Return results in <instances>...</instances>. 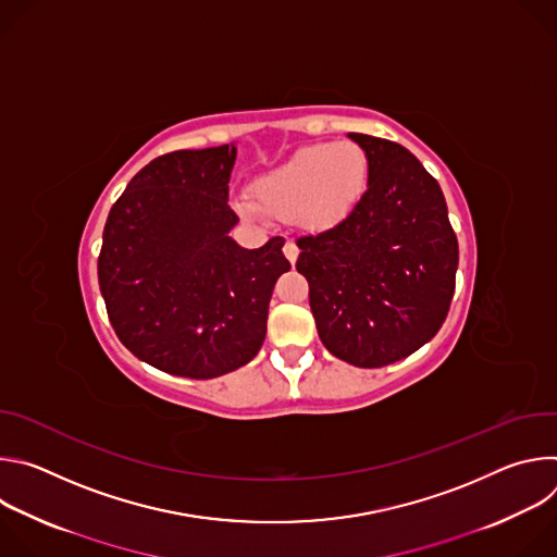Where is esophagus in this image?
Segmentation results:
<instances>
[{
  "instance_id": "1",
  "label": "esophagus",
  "mask_w": 557,
  "mask_h": 557,
  "mask_svg": "<svg viewBox=\"0 0 557 557\" xmlns=\"http://www.w3.org/2000/svg\"><path fill=\"white\" fill-rule=\"evenodd\" d=\"M282 251H284V256H286V260L290 262V264H295L297 262V256H299V249H297V245L295 243H290V240H286L284 243V247H282Z\"/></svg>"
}]
</instances>
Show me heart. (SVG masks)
I'll return each mask as SVG.
<instances>
[{"label": "heart", "mask_w": 557, "mask_h": 557, "mask_svg": "<svg viewBox=\"0 0 557 557\" xmlns=\"http://www.w3.org/2000/svg\"><path fill=\"white\" fill-rule=\"evenodd\" d=\"M370 158L352 140L297 149L251 185L249 215L295 220L304 228L326 231L359 205L368 189Z\"/></svg>", "instance_id": "1"}]
</instances>
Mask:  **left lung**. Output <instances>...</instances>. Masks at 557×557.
<instances>
[{
	"label": "left lung",
	"instance_id": "left-lung-1",
	"mask_svg": "<svg viewBox=\"0 0 557 557\" xmlns=\"http://www.w3.org/2000/svg\"><path fill=\"white\" fill-rule=\"evenodd\" d=\"M370 158L368 189L329 231L297 240L322 344L359 368L406 359L443 326L458 240L443 191L404 145L348 134Z\"/></svg>",
	"mask_w": 557,
	"mask_h": 557
}]
</instances>
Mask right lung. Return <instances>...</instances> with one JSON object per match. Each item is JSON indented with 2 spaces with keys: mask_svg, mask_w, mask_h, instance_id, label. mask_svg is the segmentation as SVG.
Wrapping results in <instances>:
<instances>
[{
  "mask_svg": "<svg viewBox=\"0 0 557 557\" xmlns=\"http://www.w3.org/2000/svg\"><path fill=\"white\" fill-rule=\"evenodd\" d=\"M235 147L153 158L112 205L99 286L121 344L145 363L213 379L249 363L267 337L273 286L290 262L282 237L235 245Z\"/></svg>",
  "mask_w": 557,
  "mask_h": 557,
  "instance_id": "1",
  "label": "right lung"
}]
</instances>
